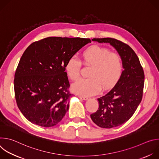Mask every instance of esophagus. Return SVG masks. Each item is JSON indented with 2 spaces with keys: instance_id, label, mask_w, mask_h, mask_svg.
<instances>
[{
  "instance_id": "esophagus-1",
  "label": "esophagus",
  "mask_w": 159,
  "mask_h": 159,
  "mask_svg": "<svg viewBox=\"0 0 159 159\" xmlns=\"http://www.w3.org/2000/svg\"><path fill=\"white\" fill-rule=\"evenodd\" d=\"M79 98L81 99H83L84 101H86L88 99V98L87 97H84V96H79Z\"/></svg>"
}]
</instances>
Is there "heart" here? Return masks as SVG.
I'll return each instance as SVG.
<instances>
[{
	"mask_svg": "<svg viewBox=\"0 0 159 159\" xmlns=\"http://www.w3.org/2000/svg\"><path fill=\"white\" fill-rule=\"evenodd\" d=\"M80 58L85 66H91L87 79H82L72 87L74 92L82 96L98 93L101 87L106 90L115 85L123 72V62L120 55L109 50L93 45L84 50ZM81 63L74 57L67 60L65 69L72 80H77L80 75Z\"/></svg>",
	"mask_w": 159,
	"mask_h": 159,
	"instance_id": "b5f03b06",
	"label": "heart"
}]
</instances>
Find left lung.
Instances as JSON below:
<instances>
[{
	"label": "left lung",
	"instance_id": "8db88e82",
	"mask_svg": "<svg viewBox=\"0 0 159 159\" xmlns=\"http://www.w3.org/2000/svg\"><path fill=\"white\" fill-rule=\"evenodd\" d=\"M92 40L109 43L122 60L124 70L120 79L111 90L98 99V110L90 115L93 122L101 128L116 127L126 123L141 102L144 72L139 57L129 45L111 38Z\"/></svg>",
	"mask_w": 159,
	"mask_h": 159
}]
</instances>
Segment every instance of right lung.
<instances>
[{
    "mask_svg": "<svg viewBox=\"0 0 159 159\" xmlns=\"http://www.w3.org/2000/svg\"><path fill=\"white\" fill-rule=\"evenodd\" d=\"M89 38L48 37L31 44L16 70L17 105L31 123L43 127L57 125L69 108L71 94L65 65Z\"/></svg>",
    "mask_w": 159,
    "mask_h": 159,
    "instance_id": "obj_1",
    "label": "right lung"
}]
</instances>
